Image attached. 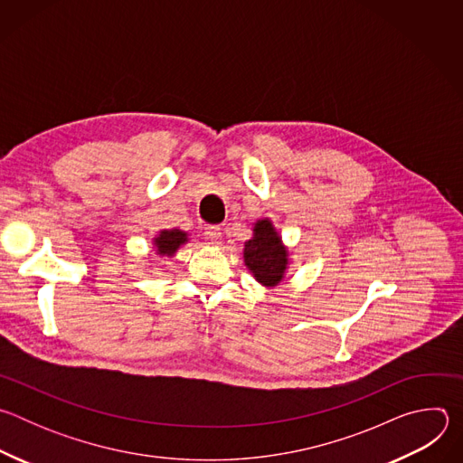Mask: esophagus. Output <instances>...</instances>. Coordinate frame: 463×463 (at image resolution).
Returning a JSON list of instances; mask_svg holds the SVG:
<instances>
[{"label":"esophagus","mask_w":463,"mask_h":463,"mask_svg":"<svg viewBox=\"0 0 463 463\" xmlns=\"http://www.w3.org/2000/svg\"><path fill=\"white\" fill-rule=\"evenodd\" d=\"M205 240L209 245H220L222 243V229L220 227H207L205 229Z\"/></svg>","instance_id":"obj_1"}]
</instances>
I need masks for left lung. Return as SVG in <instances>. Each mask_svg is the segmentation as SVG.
Masks as SVG:
<instances>
[{"mask_svg": "<svg viewBox=\"0 0 463 463\" xmlns=\"http://www.w3.org/2000/svg\"><path fill=\"white\" fill-rule=\"evenodd\" d=\"M243 261L261 286L275 288L284 280L289 252L271 220L266 218L254 223L252 238L243 247Z\"/></svg>", "mask_w": 463, "mask_h": 463, "instance_id": "8db88e82", "label": "left lung"}]
</instances>
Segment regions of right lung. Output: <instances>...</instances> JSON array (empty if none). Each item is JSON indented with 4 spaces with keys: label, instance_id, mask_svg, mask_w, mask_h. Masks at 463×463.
Segmentation results:
<instances>
[{
    "label": "right lung",
    "instance_id": "obj_1",
    "mask_svg": "<svg viewBox=\"0 0 463 463\" xmlns=\"http://www.w3.org/2000/svg\"><path fill=\"white\" fill-rule=\"evenodd\" d=\"M188 241V234L181 229H170V231H161L156 238H154V247L157 250V254L161 256H174L175 250Z\"/></svg>",
    "mask_w": 463,
    "mask_h": 463
}]
</instances>
